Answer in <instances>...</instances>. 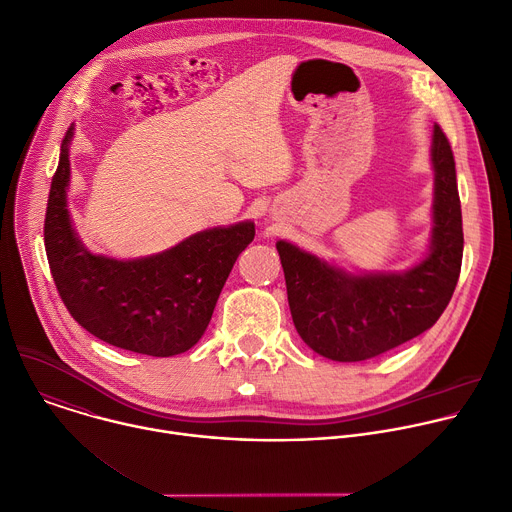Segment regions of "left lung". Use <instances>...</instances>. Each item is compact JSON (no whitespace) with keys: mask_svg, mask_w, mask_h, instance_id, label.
<instances>
[{"mask_svg":"<svg viewBox=\"0 0 512 512\" xmlns=\"http://www.w3.org/2000/svg\"><path fill=\"white\" fill-rule=\"evenodd\" d=\"M433 204L427 255L405 271L352 273L277 241L287 302L302 340L320 356L358 362L429 330L456 289L462 253V208L456 162L440 125L431 135Z\"/></svg>","mask_w":512,"mask_h":512,"instance_id":"obj_1","label":"left lung"}]
</instances>
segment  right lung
<instances>
[{"label": "right lung", "mask_w": 512, "mask_h": 512, "mask_svg": "<svg viewBox=\"0 0 512 512\" xmlns=\"http://www.w3.org/2000/svg\"><path fill=\"white\" fill-rule=\"evenodd\" d=\"M70 125L52 178L44 245L58 294L87 332L103 342L150 356L190 350L204 334L221 289L255 223L212 227L148 257L113 259L91 253L68 212Z\"/></svg>", "instance_id": "obj_1"}]
</instances>
